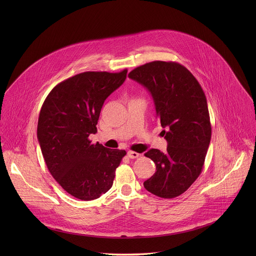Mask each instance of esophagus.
I'll list each match as a JSON object with an SVG mask.
<instances>
[{
	"mask_svg": "<svg viewBox=\"0 0 256 256\" xmlns=\"http://www.w3.org/2000/svg\"><path fill=\"white\" fill-rule=\"evenodd\" d=\"M127 156L130 158H139L141 154L139 152H136L134 150H128L127 152Z\"/></svg>",
	"mask_w": 256,
	"mask_h": 256,
	"instance_id": "34e87169",
	"label": "esophagus"
}]
</instances>
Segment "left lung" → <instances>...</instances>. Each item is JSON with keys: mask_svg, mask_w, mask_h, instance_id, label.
<instances>
[{"mask_svg": "<svg viewBox=\"0 0 256 256\" xmlns=\"http://www.w3.org/2000/svg\"><path fill=\"white\" fill-rule=\"evenodd\" d=\"M128 76L150 92L168 141L166 152L150 148L145 154L156 172L144 186L162 198L178 197L202 172L210 144L212 127L205 94L195 76L176 62L152 61Z\"/></svg>", "mask_w": 256, "mask_h": 256, "instance_id": "obj_1", "label": "left lung"}]
</instances>
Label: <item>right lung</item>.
Returning a JSON list of instances; mask_svg holds the SVG:
<instances>
[{
	"label": "right lung",
	"mask_w": 256,
	"mask_h": 256,
	"mask_svg": "<svg viewBox=\"0 0 256 256\" xmlns=\"http://www.w3.org/2000/svg\"><path fill=\"white\" fill-rule=\"evenodd\" d=\"M126 76L127 69L78 74L54 86L40 110L37 138L47 168L65 191L80 200L106 193L126 154L124 150H110L88 139L98 132L104 100Z\"/></svg>",
	"instance_id": "add662e5"
}]
</instances>
